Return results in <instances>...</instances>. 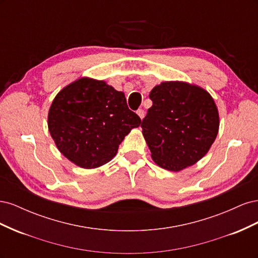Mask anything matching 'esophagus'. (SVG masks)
<instances>
[{
	"instance_id": "esophagus-1",
	"label": "esophagus",
	"mask_w": 258,
	"mask_h": 258,
	"mask_svg": "<svg viewBox=\"0 0 258 258\" xmlns=\"http://www.w3.org/2000/svg\"><path fill=\"white\" fill-rule=\"evenodd\" d=\"M137 114L139 115V117H140V118H141V119H143V117L145 116V111L143 110V108H139V110L137 111Z\"/></svg>"
}]
</instances>
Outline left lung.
<instances>
[{
	"label": "left lung",
	"mask_w": 258,
	"mask_h": 258,
	"mask_svg": "<svg viewBox=\"0 0 258 258\" xmlns=\"http://www.w3.org/2000/svg\"><path fill=\"white\" fill-rule=\"evenodd\" d=\"M153 105L141 122L152 158L163 169L192 166L210 150L220 119L205 89L183 82H165L150 93Z\"/></svg>",
	"instance_id": "8db88e82"
}]
</instances>
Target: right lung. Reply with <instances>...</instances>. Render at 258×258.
Wrapping results in <instances>:
<instances>
[{"label":"right lung","instance_id":"1","mask_svg":"<svg viewBox=\"0 0 258 258\" xmlns=\"http://www.w3.org/2000/svg\"><path fill=\"white\" fill-rule=\"evenodd\" d=\"M140 123L123 92L87 77L62 89L48 113V129L58 150L85 169L112 160L124 137Z\"/></svg>","mask_w":258,"mask_h":258}]
</instances>
